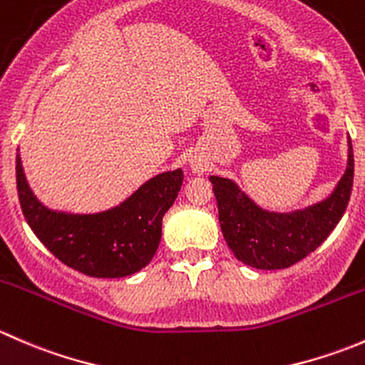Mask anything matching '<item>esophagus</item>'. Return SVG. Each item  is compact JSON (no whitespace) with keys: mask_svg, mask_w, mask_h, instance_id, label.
Wrapping results in <instances>:
<instances>
[{"mask_svg":"<svg viewBox=\"0 0 365 365\" xmlns=\"http://www.w3.org/2000/svg\"><path fill=\"white\" fill-rule=\"evenodd\" d=\"M190 168H192V173H197V175H203L206 169L203 162H197V160H190Z\"/></svg>","mask_w":365,"mask_h":365,"instance_id":"obj_1","label":"esophagus"}]
</instances>
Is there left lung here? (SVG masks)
<instances>
[{"label": "left lung", "mask_w": 365, "mask_h": 365, "mask_svg": "<svg viewBox=\"0 0 365 365\" xmlns=\"http://www.w3.org/2000/svg\"><path fill=\"white\" fill-rule=\"evenodd\" d=\"M224 240L238 261L259 270H279L319 247L346 212L353 187V148L348 165L327 200L295 212H270L257 206L233 180L210 176Z\"/></svg>", "instance_id": "1"}]
</instances>
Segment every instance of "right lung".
I'll return each instance as SVG.
<instances>
[{"instance_id":"add662e5","label":"right lung","mask_w":365,"mask_h":365,"mask_svg":"<svg viewBox=\"0 0 365 365\" xmlns=\"http://www.w3.org/2000/svg\"><path fill=\"white\" fill-rule=\"evenodd\" d=\"M17 192L33 233L61 263L90 277L135 274L152 261L162 237V217L175 203L183 171H165L143 183L123 203L98 213L51 210L38 201L16 157Z\"/></svg>"}]
</instances>
